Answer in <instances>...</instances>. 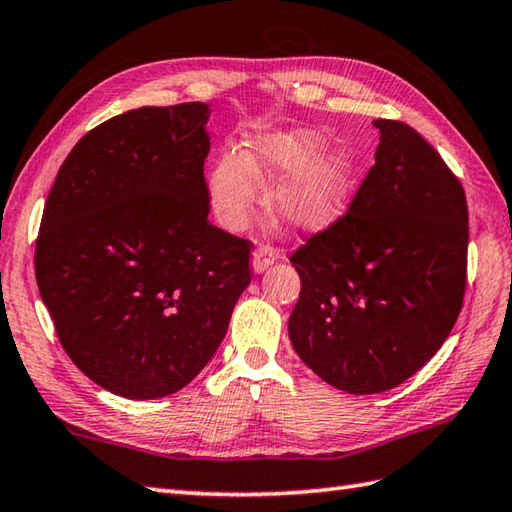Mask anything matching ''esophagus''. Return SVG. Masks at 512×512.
I'll return each instance as SVG.
<instances>
[{
    "instance_id": "obj_1",
    "label": "esophagus",
    "mask_w": 512,
    "mask_h": 512,
    "mask_svg": "<svg viewBox=\"0 0 512 512\" xmlns=\"http://www.w3.org/2000/svg\"><path fill=\"white\" fill-rule=\"evenodd\" d=\"M276 258H278V249H274L271 245H260L256 252L252 254L254 274H263L265 269H269L271 265H274Z\"/></svg>"
}]
</instances>
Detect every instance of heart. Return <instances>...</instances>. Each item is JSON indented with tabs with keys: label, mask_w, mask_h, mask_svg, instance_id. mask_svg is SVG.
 <instances>
[{
	"label": "heart",
	"mask_w": 512,
	"mask_h": 512,
	"mask_svg": "<svg viewBox=\"0 0 512 512\" xmlns=\"http://www.w3.org/2000/svg\"><path fill=\"white\" fill-rule=\"evenodd\" d=\"M280 223L298 232L327 229L349 210L356 168L340 150H322L314 130L265 132L241 152L216 159L207 181L212 210L227 229H241L256 207V185L267 187Z\"/></svg>",
	"instance_id": "1"
}]
</instances>
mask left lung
Returning <instances> with one entry per match:
<instances>
[{"label":"left lung","mask_w":512,"mask_h":512,"mask_svg":"<svg viewBox=\"0 0 512 512\" xmlns=\"http://www.w3.org/2000/svg\"><path fill=\"white\" fill-rule=\"evenodd\" d=\"M380 145L349 212L291 254L298 358L340 391L398 387L460 316L468 207L462 183L411 125L375 119Z\"/></svg>","instance_id":"left-lung-1"}]
</instances>
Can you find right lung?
Listing matches in <instances>:
<instances>
[{"instance_id": "right-lung-1", "label": "right lung", "mask_w": 512, "mask_h": 512, "mask_svg": "<svg viewBox=\"0 0 512 512\" xmlns=\"http://www.w3.org/2000/svg\"><path fill=\"white\" fill-rule=\"evenodd\" d=\"M210 106L123 112L66 156L35 245L41 300L77 369L128 400L190 384L252 280L249 241L207 221Z\"/></svg>"}]
</instances>
